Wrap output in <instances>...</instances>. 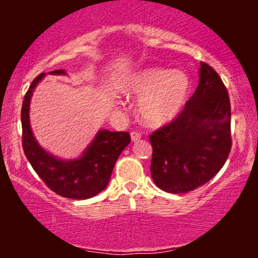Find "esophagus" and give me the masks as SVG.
I'll return each instance as SVG.
<instances>
[{
    "mask_svg": "<svg viewBox=\"0 0 258 258\" xmlns=\"http://www.w3.org/2000/svg\"><path fill=\"white\" fill-rule=\"evenodd\" d=\"M130 136H132L133 142H137V141H140L141 137H142V135H141V134L137 133V132H132V134H130Z\"/></svg>",
    "mask_w": 258,
    "mask_h": 258,
    "instance_id": "obj_1",
    "label": "esophagus"
}]
</instances>
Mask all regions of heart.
I'll return each mask as SVG.
<instances>
[{
	"label": "heart",
	"instance_id": "heart-1",
	"mask_svg": "<svg viewBox=\"0 0 258 258\" xmlns=\"http://www.w3.org/2000/svg\"><path fill=\"white\" fill-rule=\"evenodd\" d=\"M125 93L141 97L139 111L148 124L163 125L177 117L184 108L190 80L181 70L144 69L128 80Z\"/></svg>",
	"mask_w": 258,
	"mask_h": 258
}]
</instances>
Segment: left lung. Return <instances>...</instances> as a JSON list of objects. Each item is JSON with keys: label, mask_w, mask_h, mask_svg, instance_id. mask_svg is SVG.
I'll use <instances>...</instances> for the list:
<instances>
[{"label": "left lung", "mask_w": 258, "mask_h": 258, "mask_svg": "<svg viewBox=\"0 0 258 258\" xmlns=\"http://www.w3.org/2000/svg\"><path fill=\"white\" fill-rule=\"evenodd\" d=\"M200 83L183 110L149 135L150 172L155 184L170 194L192 191L209 182L231 150V107L223 81L201 62Z\"/></svg>", "instance_id": "obj_1"}]
</instances>
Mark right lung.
Returning a JSON list of instances; mask_svg holds the SVG:
<instances>
[{"instance_id": "add662e5", "label": "right lung", "mask_w": 258, "mask_h": 258, "mask_svg": "<svg viewBox=\"0 0 258 258\" xmlns=\"http://www.w3.org/2000/svg\"><path fill=\"white\" fill-rule=\"evenodd\" d=\"M50 74L63 75L66 72L58 69ZM44 75L41 73L35 77L23 98L21 121L24 155L38 177L57 195L73 200L90 199L108 185L116 161L132 140L130 134L101 130L83 156L75 161H61L45 153L34 139L29 125L31 94Z\"/></svg>"}]
</instances>
